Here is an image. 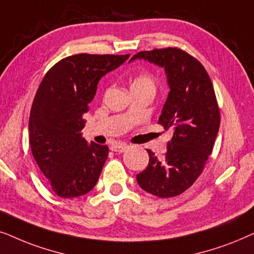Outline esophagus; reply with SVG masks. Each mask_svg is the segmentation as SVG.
I'll return each mask as SVG.
<instances>
[{"mask_svg": "<svg viewBox=\"0 0 254 254\" xmlns=\"http://www.w3.org/2000/svg\"><path fill=\"white\" fill-rule=\"evenodd\" d=\"M127 148V144H123V143H116V144H113L110 146V150L114 151V152H124L125 150Z\"/></svg>", "mask_w": 254, "mask_h": 254, "instance_id": "1", "label": "esophagus"}]
</instances>
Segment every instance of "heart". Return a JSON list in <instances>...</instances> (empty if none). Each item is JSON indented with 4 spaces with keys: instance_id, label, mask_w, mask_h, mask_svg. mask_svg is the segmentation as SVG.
I'll list each match as a JSON object with an SVG mask.
<instances>
[{
    "instance_id": "heart-1",
    "label": "heart",
    "mask_w": 254,
    "mask_h": 254,
    "mask_svg": "<svg viewBox=\"0 0 254 254\" xmlns=\"http://www.w3.org/2000/svg\"><path fill=\"white\" fill-rule=\"evenodd\" d=\"M131 88H148V89L155 90V82L153 77L147 75V74H140V75L134 77Z\"/></svg>"
}]
</instances>
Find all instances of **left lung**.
I'll return each instance as SVG.
<instances>
[{
    "mask_svg": "<svg viewBox=\"0 0 254 254\" xmlns=\"http://www.w3.org/2000/svg\"><path fill=\"white\" fill-rule=\"evenodd\" d=\"M136 59L165 68L170 93L158 123L173 130L164 157L147 150L150 160L137 182L152 195L173 197L197 180L214 148L221 123L215 90L203 65L178 47L143 51L130 62Z\"/></svg>",
    "mask_w": 254,
    "mask_h": 254,
    "instance_id": "8db88e82",
    "label": "left lung"
}]
</instances>
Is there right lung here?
<instances>
[{"mask_svg":"<svg viewBox=\"0 0 254 254\" xmlns=\"http://www.w3.org/2000/svg\"><path fill=\"white\" fill-rule=\"evenodd\" d=\"M129 57L74 54L57 63L39 84L30 111V146L51 189L60 197L87 194L99 180L109 148L87 143L81 133L83 115L101 77Z\"/></svg>","mask_w":254,"mask_h":254,"instance_id":"add662e5","label":"right lung"}]
</instances>
